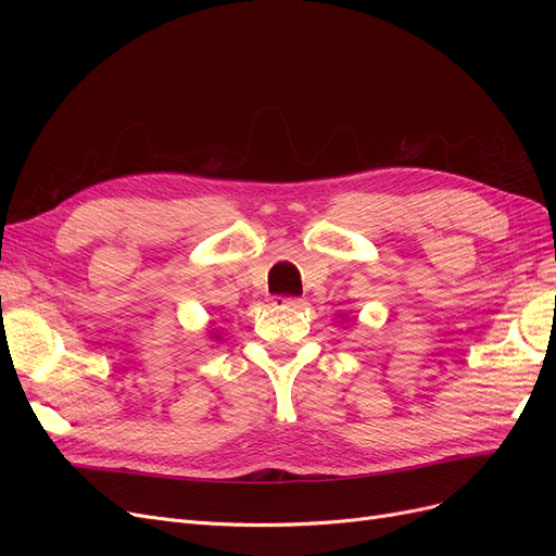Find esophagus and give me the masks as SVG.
<instances>
[{"instance_id":"obj_1","label":"esophagus","mask_w":556,"mask_h":556,"mask_svg":"<svg viewBox=\"0 0 556 556\" xmlns=\"http://www.w3.org/2000/svg\"><path fill=\"white\" fill-rule=\"evenodd\" d=\"M271 306L274 308H301L304 306V301L296 296H271Z\"/></svg>"}]
</instances>
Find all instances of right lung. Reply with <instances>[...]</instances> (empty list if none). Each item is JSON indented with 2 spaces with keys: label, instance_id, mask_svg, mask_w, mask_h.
Instances as JSON below:
<instances>
[{
  "label": "right lung",
  "instance_id": "obj_1",
  "mask_svg": "<svg viewBox=\"0 0 556 556\" xmlns=\"http://www.w3.org/2000/svg\"><path fill=\"white\" fill-rule=\"evenodd\" d=\"M217 339H220V336H215V341H217Z\"/></svg>",
  "mask_w": 556,
  "mask_h": 556
}]
</instances>
